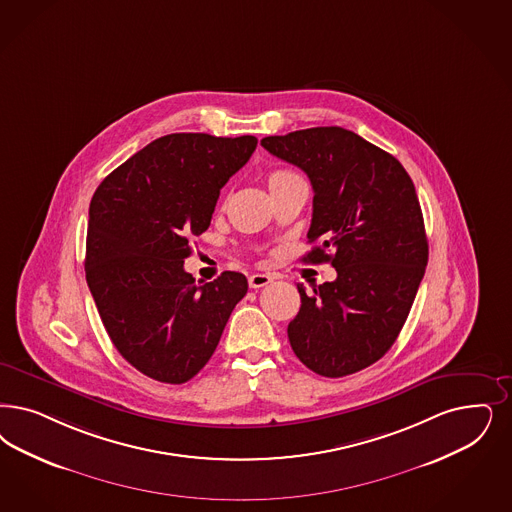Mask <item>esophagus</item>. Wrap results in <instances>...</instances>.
Instances as JSON below:
<instances>
[{"label": "esophagus", "instance_id": "34e87169", "mask_svg": "<svg viewBox=\"0 0 512 512\" xmlns=\"http://www.w3.org/2000/svg\"><path fill=\"white\" fill-rule=\"evenodd\" d=\"M272 280H274V278H272L270 274H259V272H257V274H251L247 282H249V287H251V289H259V287H265V285H268Z\"/></svg>", "mask_w": 512, "mask_h": 512}]
</instances>
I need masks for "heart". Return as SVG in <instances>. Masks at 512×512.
<instances>
[{
    "label": "heart",
    "mask_w": 512,
    "mask_h": 512,
    "mask_svg": "<svg viewBox=\"0 0 512 512\" xmlns=\"http://www.w3.org/2000/svg\"><path fill=\"white\" fill-rule=\"evenodd\" d=\"M289 174H293V172H287V170H276V172H272V174L268 176V181L278 179V177L289 176Z\"/></svg>",
    "instance_id": "obj_1"
}]
</instances>
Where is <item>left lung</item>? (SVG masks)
Listing matches in <instances>:
<instances>
[{
  "instance_id": "left-lung-1",
  "label": "left lung",
  "mask_w": 512,
  "mask_h": 512,
  "mask_svg": "<svg viewBox=\"0 0 512 512\" xmlns=\"http://www.w3.org/2000/svg\"><path fill=\"white\" fill-rule=\"evenodd\" d=\"M261 145L299 166L314 189L308 263H331L335 282L306 293L287 327L310 371L340 378L388 352L405 325L427 265V236L403 164L352 130L318 126ZM332 253L329 254L328 251Z\"/></svg>"
}]
</instances>
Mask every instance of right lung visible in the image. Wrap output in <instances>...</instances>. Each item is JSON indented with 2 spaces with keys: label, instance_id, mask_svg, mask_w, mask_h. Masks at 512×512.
I'll list each match as a JSON object with an SVG mask.
<instances>
[{
  "label": "right lung",
  "instance_id": "1",
  "mask_svg": "<svg viewBox=\"0 0 512 512\" xmlns=\"http://www.w3.org/2000/svg\"><path fill=\"white\" fill-rule=\"evenodd\" d=\"M255 147V136L168 134L113 170L90 200L92 299L117 352L153 380L183 384L200 372L247 293L240 272L196 285L183 263Z\"/></svg>",
  "mask_w": 512,
  "mask_h": 512
}]
</instances>
